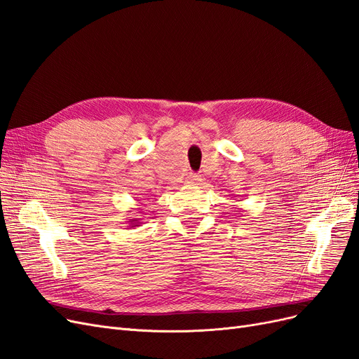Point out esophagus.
<instances>
[{
    "label": "esophagus",
    "mask_w": 359,
    "mask_h": 359,
    "mask_svg": "<svg viewBox=\"0 0 359 359\" xmlns=\"http://www.w3.org/2000/svg\"><path fill=\"white\" fill-rule=\"evenodd\" d=\"M202 181L201 175H198V173H189L187 175V184L189 186H198V184Z\"/></svg>",
    "instance_id": "1"
}]
</instances>
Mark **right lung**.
<instances>
[{
  "label": "right lung",
  "instance_id": "right-lung-1",
  "mask_svg": "<svg viewBox=\"0 0 359 359\" xmlns=\"http://www.w3.org/2000/svg\"><path fill=\"white\" fill-rule=\"evenodd\" d=\"M128 224L132 226V227H135V226H140V219H130Z\"/></svg>",
  "mask_w": 359,
  "mask_h": 359
}]
</instances>
